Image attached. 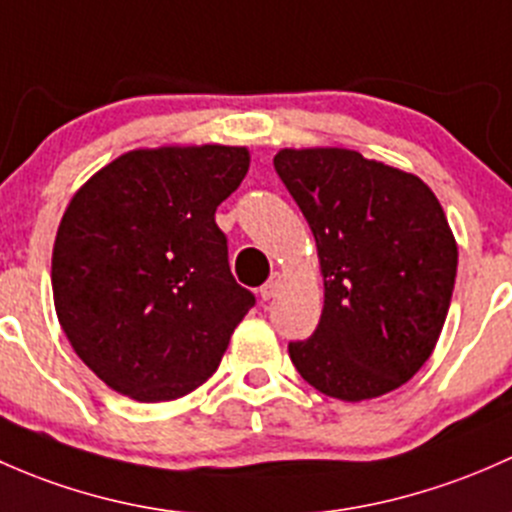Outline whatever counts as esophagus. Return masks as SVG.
Wrapping results in <instances>:
<instances>
[{"mask_svg":"<svg viewBox=\"0 0 512 512\" xmlns=\"http://www.w3.org/2000/svg\"><path fill=\"white\" fill-rule=\"evenodd\" d=\"M281 283H283L281 273H271V278H268V281L258 288V293H261L263 300H271L273 295L278 293V288H281Z\"/></svg>","mask_w":512,"mask_h":512,"instance_id":"esophagus-1","label":"esophagus"}]
</instances>
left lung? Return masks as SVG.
Returning <instances> with one entry per match:
<instances>
[{"label": "left lung", "instance_id": "left-lung-1", "mask_svg": "<svg viewBox=\"0 0 512 512\" xmlns=\"http://www.w3.org/2000/svg\"><path fill=\"white\" fill-rule=\"evenodd\" d=\"M273 165L308 219L325 283L318 328L288 345L295 370L342 402L402 387L434 352L456 281L439 199L347 147H283Z\"/></svg>", "mask_w": 512, "mask_h": 512}]
</instances>
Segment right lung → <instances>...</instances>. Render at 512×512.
Instances as JSON below:
<instances>
[{
    "label": "right lung",
    "instance_id": "add662e5",
    "mask_svg": "<svg viewBox=\"0 0 512 512\" xmlns=\"http://www.w3.org/2000/svg\"><path fill=\"white\" fill-rule=\"evenodd\" d=\"M249 162L241 145L138 147L68 202L51 256L56 315L118 394L170 402L197 389L256 303L214 221Z\"/></svg>",
    "mask_w": 512,
    "mask_h": 512
}]
</instances>
